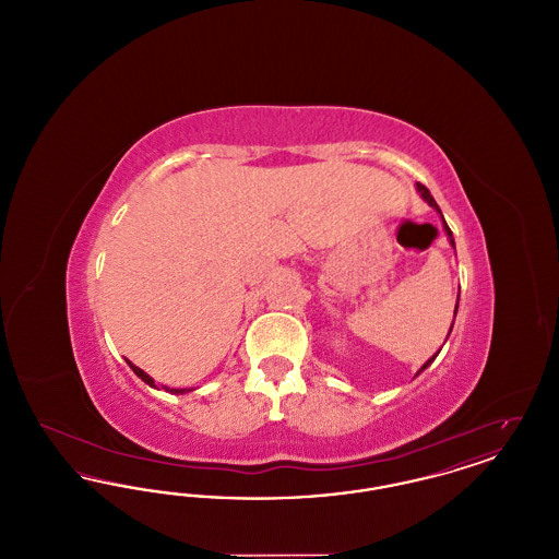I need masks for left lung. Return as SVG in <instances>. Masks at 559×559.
<instances>
[{"instance_id":"1","label":"left lung","mask_w":559,"mask_h":559,"mask_svg":"<svg viewBox=\"0 0 559 559\" xmlns=\"http://www.w3.org/2000/svg\"><path fill=\"white\" fill-rule=\"evenodd\" d=\"M417 192H419V194H421V199H424V201H426V203H427V205H429V207H433V210H436V212L440 213V217H442V228H444V233H447V237H449V240H451L452 249H454V239H452L451 228H449V224H447V222H444V215H442V212H440V207H438V203H436V201H433V197H431V194H429V190H427V188L424 187V185H417ZM456 308H459V297H456V306H454V317H456ZM452 324H454V320H452ZM452 324H451V331H452ZM451 331H449V335H451ZM447 340H449V337H447ZM440 349H442V347H440ZM440 349H438V352H436V354H433V356H431V358H429V360H427L426 365H424V367H421V369H419V371H417V374H419V372H421V371H426L427 367H429V365H431V362H433V360H436V356H438V354H440ZM417 374H415V377H417Z\"/></svg>"}]
</instances>
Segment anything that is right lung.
<instances>
[{
	"instance_id": "add662e5",
	"label": "right lung",
	"mask_w": 559,
	"mask_h": 559,
	"mask_svg": "<svg viewBox=\"0 0 559 559\" xmlns=\"http://www.w3.org/2000/svg\"><path fill=\"white\" fill-rule=\"evenodd\" d=\"M128 365H130V369H132L146 385H151V388H157L159 390V385L155 383V379L151 377V374H146V372L142 371V369H138L133 362H130V360H126ZM160 390H165V392H169V394H187V392H192V390H176V388H167V385H160Z\"/></svg>"
}]
</instances>
